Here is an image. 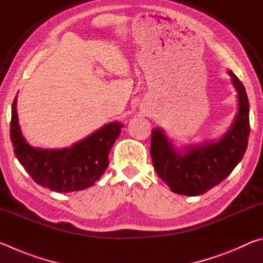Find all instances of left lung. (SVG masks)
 Returning a JSON list of instances; mask_svg holds the SVG:
<instances>
[{
  "label": "left lung",
  "mask_w": 263,
  "mask_h": 263,
  "mask_svg": "<svg viewBox=\"0 0 263 263\" xmlns=\"http://www.w3.org/2000/svg\"><path fill=\"white\" fill-rule=\"evenodd\" d=\"M229 75L238 92V112L229 131L217 141H204L177 149L160 127L152 130L151 157L157 174L173 193L197 196L206 193L241 161L249 136V104L241 81Z\"/></svg>",
  "instance_id": "left-lung-1"
}]
</instances>
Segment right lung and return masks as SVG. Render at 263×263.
I'll return each mask as SVG.
<instances>
[{
  "mask_svg": "<svg viewBox=\"0 0 263 263\" xmlns=\"http://www.w3.org/2000/svg\"><path fill=\"white\" fill-rule=\"evenodd\" d=\"M16 104L17 97L11 106L10 139L16 158L35 183L57 193H69L94 185L104 174L122 123L106 124L72 147L43 149L30 146L22 136Z\"/></svg>",
  "mask_w": 263,
  "mask_h": 263,
  "instance_id": "add662e5",
  "label": "right lung"
}]
</instances>
